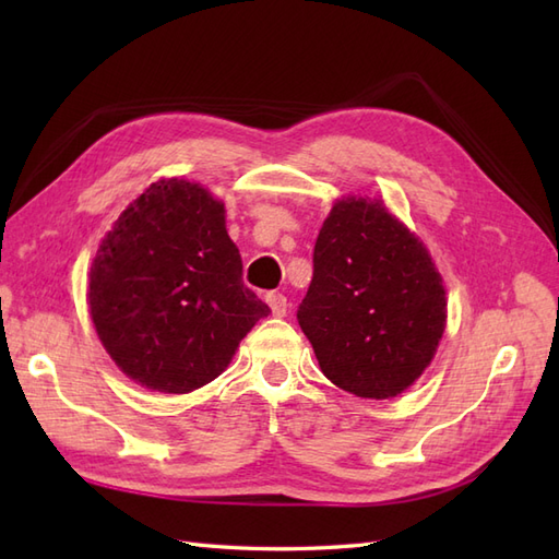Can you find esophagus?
<instances>
[{"label":"esophagus","instance_id":"1","mask_svg":"<svg viewBox=\"0 0 559 559\" xmlns=\"http://www.w3.org/2000/svg\"><path fill=\"white\" fill-rule=\"evenodd\" d=\"M265 300H267V306H270V310H273L275 317H284V314H286V308H289V300H286L284 294H277V292L267 294Z\"/></svg>","mask_w":559,"mask_h":559}]
</instances>
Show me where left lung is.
<instances>
[{
    "label": "left lung",
    "instance_id": "1",
    "mask_svg": "<svg viewBox=\"0 0 559 559\" xmlns=\"http://www.w3.org/2000/svg\"><path fill=\"white\" fill-rule=\"evenodd\" d=\"M298 308L321 373L361 399H392L431 364L445 289L427 247L380 200H337Z\"/></svg>",
    "mask_w": 559,
    "mask_h": 559
}]
</instances>
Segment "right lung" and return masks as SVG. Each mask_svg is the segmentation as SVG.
<instances>
[{
	"label": "right lung",
	"mask_w": 559,
	"mask_h": 559,
	"mask_svg": "<svg viewBox=\"0 0 559 559\" xmlns=\"http://www.w3.org/2000/svg\"><path fill=\"white\" fill-rule=\"evenodd\" d=\"M88 306L116 366L163 394L222 376L270 312L242 282L224 202L186 179L151 183L118 216L91 267Z\"/></svg>",
	"instance_id": "obj_1"
}]
</instances>
